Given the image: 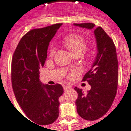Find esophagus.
<instances>
[{
    "label": "esophagus",
    "mask_w": 131,
    "mask_h": 131,
    "mask_svg": "<svg viewBox=\"0 0 131 131\" xmlns=\"http://www.w3.org/2000/svg\"><path fill=\"white\" fill-rule=\"evenodd\" d=\"M63 90H64L65 91L70 89V87L69 86H67V85H63Z\"/></svg>",
    "instance_id": "1"
}]
</instances>
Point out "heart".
Returning a JSON list of instances; mask_svg holds the SVG:
<instances>
[{"instance_id": "b5f03b06", "label": "heart", "mask_w": 131, "mask_h": 131, "mask_svg": "<svg viewBox=\"0 0 131 131\" xmlns=\"http://www.w3.org/2000/svg\"><path fill=\"white\" fill-rule=\"evenodd\" d=\"M62 43L72 54L76 56L82 54L87 46V41L86 38L83 35L75 33H70L63 38ZM54 54L55 50L54 49L51 48L49 52V56H53ZM84 58L86 61H92V59L94 58V51L93 50L87 51L84 54Z\"/></svg>"}]
</instances>
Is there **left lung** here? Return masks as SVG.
Returning <instances> with one entry per match:
<instances>
[{
  "mask_svg": "<svg viewBox=\"0 0 131 131\" xmlns=\"http://www.w3.org/2000/svg\"><path fill=\"white\" fill-rule=\"evenodd\" d=\"M74 25L93 29V23L74 24ZM98 53L91 68L84 76L91 88L87 94L75 87L78 94L75 104L77 113L82 118L94 121L105 115L112 105L118 86V60L114 42L105 30L98 26L94 30Z\"/></svg>",
  "mask_w": 131,
  "mask_h": 131,
  "instance_id": "8db88e82",
  "label": "left lung"
}]
</instances>
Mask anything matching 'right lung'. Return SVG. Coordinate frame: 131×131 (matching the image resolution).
<instances>
[{
    "mask_svg": "<svg viewBox=\"0 0 131 131\" xmlns=\"http://www.w3.org/2000/svg\"><path fill=\"white\" fill-rule=\"evenodd\" d=\"M61 25L28 31L12 57L11 79L17 103L31 122L40 126L51 124L59 117V98L63 89L59 84L43 85L39 80V70L44 66L49 42Z\"/></svg>",
    "mask_w": 131,
    "mask_h": 131,
    "instance_id": "obj_1",
    "label": "right lung"
}]
</instances>
